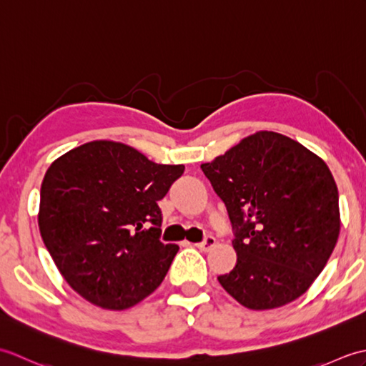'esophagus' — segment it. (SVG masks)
<instances>
[{"label":"esophagus","instance_id":"esophagus-1","mask_svg":"<svg viewBox=\"0 0 366 366\" xmlns=\"http://www.w3.org/2000/svg\"><path fill=\"white\" fill-rule=\"evenodd\" d=\"M215 244H217L215 237H212V236H207V237L203 240V242L197 244V247L199 248L201 252H209V250H212V248L215 247Z\"/></svg>","mask_w":366,"mask_h":366}]
</instances>
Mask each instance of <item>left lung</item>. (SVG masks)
I'll list each match as a JSON object with an SVG mask.
<instances>
[{
  "mask_svg": "<svg viewBox=\"0 0 366 366\" xmlns=\"http://www.w3.org/2000/svg\"><path fill=\"white\" fill-rule=\"evenodd\" d=\"M201 169L234 229L237 262L219 277L223 290L250 310L305 294L340 236L338 189L325 162L290 137L261 130Z\"/></svg>",
  "mask_w": 366,
  "mask_h": 366,
  "instance_id": "1",
  "label": "left lung"
}]
</instances>
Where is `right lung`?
<instances>
[{
	"mask_svg": "<svg viewBox=\"0 0 366 366\" xmlns=\"http://www.w3.org/2000/svg\"><path fill=\"white\" fill-rule=\"evenodd\" d=\"M184 165H159L124 143L97 139L61 155L41 187L39 231L69 286L105 310L152 294L179 247L160 242L159 201Z\"/></svg>",
	"mask_w": 366,
	"mask_h": 366,
	"instance_id": "obj_1",
	"label": "right lung"
}]
</instances>
